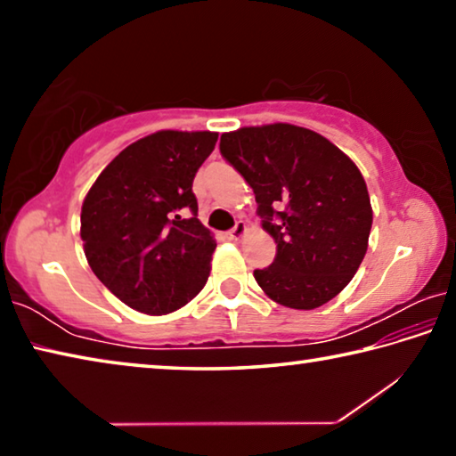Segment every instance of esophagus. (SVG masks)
Instances as JSON below:
<instances>
[{
    "label": "esophagus",
    "instance_id": "obj_1",
    "mask_svg": "<svg viewBox=\"0 0 456 456\" xmlns=\"http://www.w3.org/2000/svg\"><path fill=\"white\" fill-rule=\"evenodd\" d=\"M245 223L243 221H237L235 223V227L233 229H231L229 231V233H227V237L231 239V241H239V239H241L243 237V233H245Z\"/></svg>",
    "mask_w": 456,
    "mask_h": 456
}]
</instances>
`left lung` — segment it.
Wrapping results in <instances>:
<instances>
[{
	"label": "left lung",
	"mask_w": 456,
	"mask_h": 456,
	"mask_svg": "<svg viewBox=\"0 0 456 456\" xmlns=\"http://www.w3.org/2000/svg\"><path fill=\"white\" fill-rule=\"evenodd\" d=\"M219 151L256 192L261 225L277 243L273 264L253 272L259 288L293 310L336 297L372 229L358 167L328 138L281 122L221 134Z\"/></svg>",
	"instance_id": "1"
}]
</instances>
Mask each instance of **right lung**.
<instances>
[{"label": "right lung", "instance_id": "right-lung-1", "mask_svg": "<svg viewBox=\"0 0 456 456\" xmlns=\"http://www.w3.org/2000/svg\"><path fill=\"white\" fill-rule=\"evenodd\" d=\"M215 142L209 130L144 136L84 199L80 237L92 272L136 312L171 314L207 283L217 243L197 219L192 179Z\"/></svg>", "mask_w": 456, "mask_h": 456}]
</instances>
